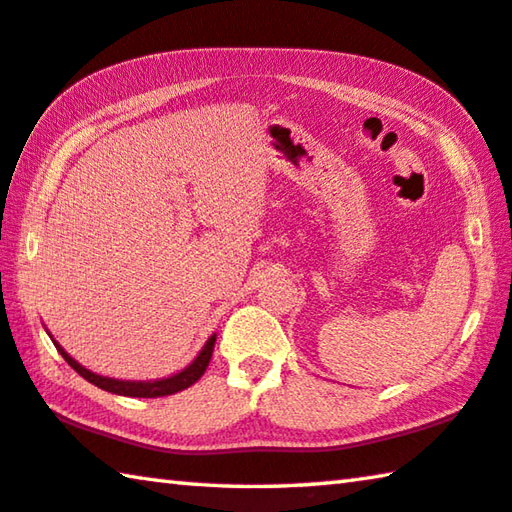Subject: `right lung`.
<instances>
[{"instance_id":"add662e5","label":"right lung","mask_w":512,"mask_h":512,"mask_svg":"<svg viewBox=\"0 0 512 512\" xmlns=\"http://www.w3.org/2000/svg\"><path fill=\"white\" fill-rule=\"evenodd\" d=\"M51 336V334H49ZM54 341V339H51ZM214 343H216V334H212L207 343L203 345V350L198 352V357L189 363L185 370L176 372L167 379H153V381H124V379H110V377H101L97 372H90L88 368H83L79 361H74L69 354L60 348V345L54 341L56 350L63 354V359L72 366L83 379H88L90 384L99 386L101 391L115 393V395H126V397H164V395H173L178 391H185L192 384H196L198 379L203 377V372L210 366L212 352H214Z\"/></svg>"}]
</instances>
